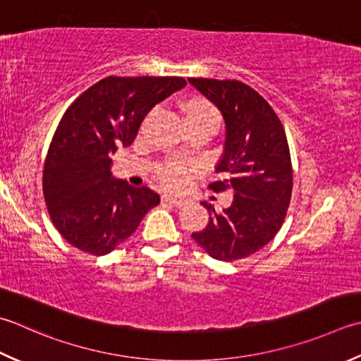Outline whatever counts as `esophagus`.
Returning a JSON list of instances; mask_svg holds the SVG:
<instances>
[{
    "label": "esophagus",
    "mask_w": 361,
    "mask_h": 361,
    "mask_svg": "<svg viewBox=\"0 0 361 361\" xmlns=\"http://www.w3.org/2000/svg\"><path fill=\"white\" fill-rule=\"evenodd\" d=\"M161 203L162 204H171V207H176V208H181V207H185V204H186L185 200L173 199V197H171V195H162Z\"/></svg>",
    "instance_id": "esophagus-1"
}]
</instances>
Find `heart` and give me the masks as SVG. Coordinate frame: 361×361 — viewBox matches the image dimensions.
Instances as JSON below:
<instances>
[{"label": "heart", "mask_w": 361, "mask_h": 361, "mask_svg": "<svg viewBox=\"0 0 361 361\" xmlns=\"http://www.w3.org/2000/svg\"><path fill=\"white\" fill-rule=\"evenodd\" d=\"M188 116H213L217 117L216 109L208 102L194 100L189 104ZM192 167H189L186 162L180 159H166L159 162L154 169V175L159 180L162 186L169 190H181L189 185Z\"/></svg>", "instance_id": "1"}]
</instances>
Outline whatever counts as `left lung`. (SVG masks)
<instances>
[{"instance_id":"left-lung-1","label":"left lung","mask_w":361,"mask_h":361,"mask_svg":"<svg viewBox=\"0 0 361 361\" xmlns=\"http://www.w3.org/2000/svg\"><path fill=\"white\" fill-rule=\"evenodd\" d=\"M192 86L217 106L225 120V144L211 183L214 192L233 190V203L217 213L202 202L209 222L192 233L209 257L236 261L258 252L283 225L293 192V167L280 118L263 97L236 80L189 78Z\"/></svg>"}]
</instances>
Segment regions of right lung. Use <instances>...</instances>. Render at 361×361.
I'll return each instance as SVG.
<instances>
[{
	"label": "right lung",
	"mask_w": 361,
	"mask_h": 361,
	"mask_svg": "<svg viewBox=\"0 0 361 361\" xmlns=\"http://www.w3.org/2000/svg\"><path fill=\"white\" fill-rule=\"evenodd\" d=\"M185 86L180 76H108L68 106L44 166L48 214L68 244L106 255L159 203L150 188L112 178L111 158L133 144L154 104Z\"/></svg>",
	"instance_id": "obj_1"
}]
</instances>
